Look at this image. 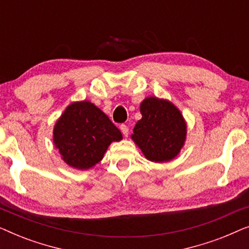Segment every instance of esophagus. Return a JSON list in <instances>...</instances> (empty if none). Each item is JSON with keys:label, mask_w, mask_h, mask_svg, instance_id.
<instances>
[{"label": "esophagus", "mask_w": 249, "mask_h": 249, "mask_svg": "<svg viewBox=\"0 0 249 249\" xmlns=\"http://www.w3.org/2000/svg\"><path fill=\"white\" fill-rule=\"evenodd\" d=\"M120 130L122 134H124V137H128V134H129V128L127 124H121L120 125Z\"/></svg>", "instance_id": "1"}]
</instances>
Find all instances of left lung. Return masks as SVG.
<instances>
[{"instance_id": "obj_1", "label": "left lung", "mask_w": 249, "mask_h": 249, "mask_svg": "<svg viewBox=\"0 0 249 249\" xmlns=\"http://www.w3.org/2000/svg\"><path fill=\"white\" fill-rule=\"evenodd\" d=\"M142 118L131 138L149 161L166 162L179 154L186 139V122L175 105L156 97L141 104Z\"/></svg>"}]
</instances>
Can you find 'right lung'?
<instances>
[{
    "label": "right lung",
    "mask_w": 249,
    "mask_h": 249,
    "mask_svg": "<svg viewBox=\"0 0 249 249\" xmlns=\"http://www.w3.org/2000/svg\"><path fill=\"white\" fill-rule=\"evenodd\" d=\"M54 144L63 161L76 169H89L103 159L112 142L122 135L107 114L90 102L69 105L54 127Z\"/></svg>",
    "instance_id": "add662e5"
}]
</instances>
